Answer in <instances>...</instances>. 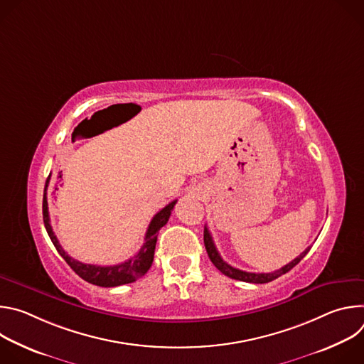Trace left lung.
Returning a JSON list of instances; mask_svg holds the SVG:
<instances>
[{"label": "left lung", "instance_id": "obj_1", "mask_svg": "<svg viewBox=\"0 0 364 364\" xmlns=\"http://www.w3.org/2000/svg\"><path fill=\"white\" fill-rule=\"evenodd\" d=\"M204 246H205V250H207V255H209L210 261L213 262V265L222 272L225 274L226 277L232 278V279H237V281H243V282H250V284H267V282H271L277 278H279L281 275L289 272L295 265H298L301 262V259L309 252L311 246H308L299 256H296L292 262L287 264L285 267H282L281 269L278 271H274V272H268V274H255V272H246V271H242V269H237V268H233L230 267L228 262H225L220 253L218 252L216 246H215V242H213V237L209 232V229H207V226H204Z\"/></svg>", "mask_w": 364, "mask_h": 364}]
</instances>
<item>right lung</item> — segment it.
Here are the masks:
<instances>
[{"mask_svg": "<svg viewBox=\"0 0 364 364\" xmlns=\"http://www.w3.org/2000/svg\"><path fill=\"white\" fill-rule=\"evenodd\" d=\"M50 177H51V174H48V177L46 180L44 194H43V220H44V226L48 233V237L51 239V242H53L55 247L68 262V265L86 282L97 285V287H105V288L131 284V282H135L136 279H139L141 277H144L146 274V271L151 268L152 261H154V250H155V243H157L159 230L164 225H167L177 200L168 203L164 209H161L157 215L152 218V220L146 229V233H145V239H144L145 243L142 245V247L138 250V253L134 257H131V259H128V261L118 264V265L97 267V265H90V264H82V262L76 261V259H73L72 256H69L60 246L58 237L55 236L53 229H51V226H50L48 203H47Z\"/></svg>", "mask_w": 364, "mask_h": 364, "instance_id": "1", "label": "right lung"}]
</instances>
